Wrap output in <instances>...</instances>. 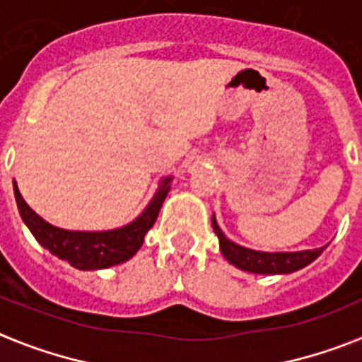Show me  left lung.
I'll list each match as a JSON object with an SVG mask.
<instances>
[{"mask_svg": "<svg viewBox=\"0 0 362 362\" xmlns=\"http://www.w3.org/2000/svg\"><path fill=\"white\" fill-rule=\"evenodd\" d=\"M212 226L216 235L219 238V248L226 261L235 264L238 268L252 274H292V272L305 268L312 261L322 254L326 246L315 248V250H300V252H257L245 248V246L235 245L230 241L225 233L221 232L219 225L216 223V217H212Z\"/></svg>", "mask_w": 362, "mask_h": 362, "instance_id": "8db88e82", "label": "left lung"}]
</instances>
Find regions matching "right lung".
I'll use <instances>...</instances> for the list:
<instances>
[{"label": "right lung", "instance_id": "obj_1", "mask_svg": "<svg viewBox=\"0 0 362 362\" xmlns=\"http://www.w3.org/2000/svg\"><path fill=\"white\" fill-rule=\"evenodd\" d=\"M170 181L172 177L163 179L156 196L152 197L148 206L143 210V214L137 219H134L127 226H121L116 230H105V232H72V230L52 226L50 223L41 219L25 203L16 181L14 196L19 216L43 248H47L56 257L69 261L74 268L101 270V268L114 267V264L129 261L141 248L146 232L152 228L156 219H158L163 201L170 190Z\"/></svg>", "mask_w": 362, "mask_h": 362}]
</instances>
